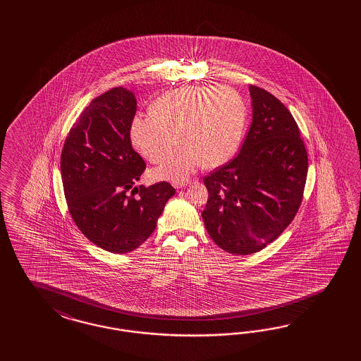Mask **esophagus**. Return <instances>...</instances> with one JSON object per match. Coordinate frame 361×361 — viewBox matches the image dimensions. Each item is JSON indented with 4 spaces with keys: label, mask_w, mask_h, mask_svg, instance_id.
Wrapping results in <instances>:
<instances>
[{
    "label": "esophagus",
    "mask_w": 361,
    "mask_h": 361,
    "mask_svg": "<svg viewBox=\"0 0 361 361\" xmlns=\"http://www.w3.org/2000/svg\"><path fill=\"white\" fill-rule=\"evenodd\" d=\"M188 185L186 183H177V184H175L176 188L177 189H181V188H185V186Z\"/></svg>",
    "instance_id": "obj_1"
}]
</instances>
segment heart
Masks as SVG:
<instances>
[{"mask_svg": "<svg viewBox=\"0 0 361 361\" xmlns=\"http://www.w3.org/2000/svg\"><path fill=\"white\" fill-rule=\"evenodd\" d=\"M154 115L135 116L130 136L151 163L163 161L178 136L183 147L153 171L154 178L180 181L197 168L224 164L240 145L246 112L242 99L228 87H183L153 103Z\"/></svg>", "mask_w": 361, "mask_h": 361, "instance_id": "b5f03b06", "label": "heart"}]
</instances>
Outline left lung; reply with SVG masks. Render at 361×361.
I'll use <instances>...</instances> for the list:
<instances>
[{
    "instance_id": "8db88e82",
    "label": "left lung",
    "mask_w": 361,
    "mask_h": 361,
    "mask_svg": "<svg viewBox=\"0 0 361 361\" xmlns=\"http://www.w3.org/2000/svg\"><path fill=\"white\" fill-rule=\"evenodd\" d=\"M252 126L237 157L204 178L202 219L225 252H261L291 224L306 185L308 159L291 112L279 99L249 86Z\"/></svg>"
}]
</instances>
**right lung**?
I'll return each mask as SVG.
<instances>
[{"instance_id":"add662e5","label":"right lung","mask_w":361,"mask_h":361,"mask_svg":"<svg viewBox=\"0 0 361 361\" xmlns=\"http://www.w3.org/2000/svg\"><path fill=\"white\" fill-rule=\"evenodd\" d=\"M135 114V94L111 88L80 114L61 156L71 217L86 238L116 254L132 252L147 240L176 193L165 181L135 186L145 169L130 137Z\"/></svg>"}]
</instances>
